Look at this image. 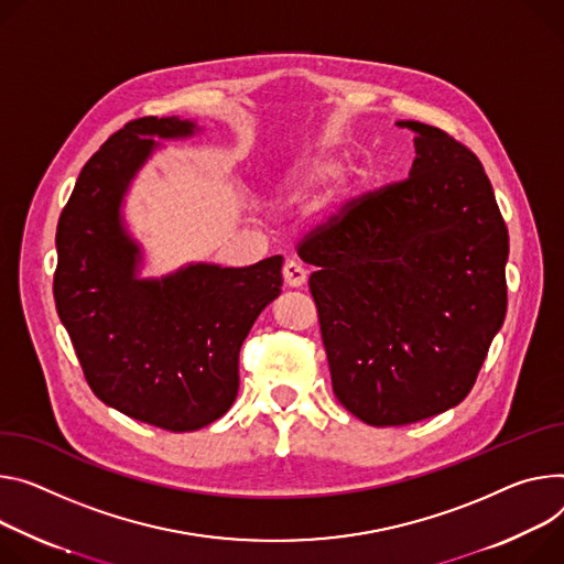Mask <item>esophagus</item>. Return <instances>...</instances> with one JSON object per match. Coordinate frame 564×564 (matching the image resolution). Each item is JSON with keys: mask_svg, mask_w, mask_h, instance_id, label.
<instances>
[{"mask_svg": "<svg viewBox=\"0 0 564 564\" xmlns=\"http://www.w3.org/2000/svg\"><path fill=\"white\" fill-rule=\"evenodd\" d=\"M283 279L290 288H301L305 283V270L296 261H288L283 265Z\"/></svg>", "mask_w": 564, "mask_h": 564, "instance_id": "esophagus-1", "label": "esophagus"}]
</instances>
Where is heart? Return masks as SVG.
<instances>
[{
  "instance_id": "b5f03b06",
  "label": "heart",
  "mask_w": 564,
  "mask_h": 564,
  "mask_svg": "<svg viewBox=\"0 0 564 564\" xmlns=\"http://www.w3.org/2000/svg\"><path fill=\"white\" fill-rule=\"evenodd\" d=\"M339 171L337 160L322 155L317 160H313L311 164H305V169H301L299 173H294L288 182H285V197L290 202H301L313 197L319 188H324Z\"/></svg>"
}]
</instances>
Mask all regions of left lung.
Listing matches in <instances>:
<instances>
[{"mask_svg": "<svg viewBox=\"0 0 564 564\" xmlns=\"http://www.w3.org/2000/svg\"><path fill=\"white\" fill-rule=\"evenodd\" d=\"M414 130L409 177L352 197L299 242L337 400L373 427L464 400L506 317L508 229L475 152Z\"/></svg>", "mask_w": 564, "mask_h": 564, "instance_id": "obj_1", "label": "left lung"}]
</instances>
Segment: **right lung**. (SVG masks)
I'll use <instances>...</instances> for the list:
<instances>
[{
  "instance_id": "1",
  "label": "right lung",
  "mask_w": 564,
  "mask_h": 564,
  "mask_svg": "<svg viewBox=\"0 0 564 564\" xmlns=\"http://www.w3.org/2000/svg\"><path fill=\"white\" fill-rule=\"evenodd\" d=\"M195 130L177 117L126 123L83 166L56 234L54 299L87 384L117 412L169 432L227 414L240 346L283 285L281 256L137 279L141 251L121 220L123 195L158 148L152 137Z\"/></svg>"
}]
</instances>
